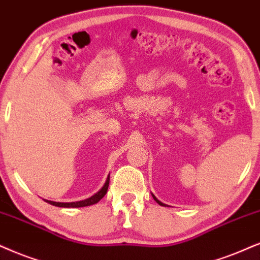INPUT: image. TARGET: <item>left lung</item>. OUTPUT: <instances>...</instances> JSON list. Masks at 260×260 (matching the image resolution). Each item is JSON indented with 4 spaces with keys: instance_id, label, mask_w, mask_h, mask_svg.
Segmentation results:
<instances>
[{
    "instance_id": "obj_1",
    "label": "left lung",
    "mask_w": 260,
    "mask_h": 260,
    "mask_svg": "<svg viewBox=\"0 0 260 260\" xmlns=\"http://www.w3.org/2000/svg\"><path fill=\"white\" fill-rule=\"evenodd\" d=\"M152 197H153V199H154V200H156V202L159 204V205H162V206H164V204H163V203H160V202H159V200H158V199H157V198H156V197H154L153 194H152Z\"/></svg>"
}]
</instances>
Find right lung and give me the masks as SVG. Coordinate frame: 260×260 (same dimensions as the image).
I'll use <instances>...</instances> for the list:
<instances>
[{"label":"right lung","instance_id":"obj_1","mask_svg":"<svg viewBox=\"0 0 260 260\" xmlns=\"http://www.w3.org/2000/svg\"><path fill=\"white\" fill-rule=\"evenodd\" d=\"M109 181H110V176H108L106 183L102 188L98 190L96 194H93L90 198L81 200V202H74V203H56V202H51V200H45V202L51 204L54 206H58V208H83V206H90L93 205V204H97L100 200L103 198L104 196L107 194L108 192V187H109Z\"/></svg>","mask_w":260,"mask_h":260}]
</instances>
